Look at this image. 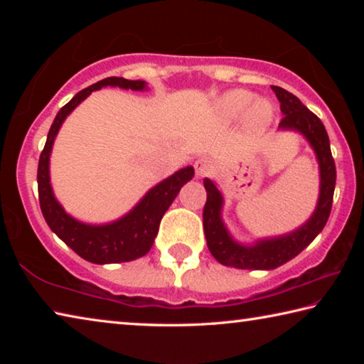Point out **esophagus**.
<instances>
[{"label":"esophagus","mask_w":364,"mask_h":364,"mask_svg":"<svg viewBox=\"0 0 364 364\" xmlns=\"http://www.w3.org/2000/svg\"><path fill=\"white\" fill-rule=\"evenodd\" d=\"M194 167H196V175L199 176V178L208 176V175L212 173V170H213V165H212V162L207 157H202V159L197 160Z\"/></svg>","instance_id":"esophagus-1"}]
</instances>
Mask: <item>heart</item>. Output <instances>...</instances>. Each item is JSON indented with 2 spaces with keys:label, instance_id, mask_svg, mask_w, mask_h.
Returning <instances> with one entry per match:
<instances>
[{
  "label": "heart",
  "instance_id": "heart-1",
  "mask_svg": "<svg viewBox=\"0 0 364 364\" xmlns=\"http://www.w3.org/2000/svg\"><path fill=\"white\" fill-rule=\"evenodd\" d=\"M218 112L226 120H237L245 114L249 127L263 128L273 119V109L263 100H255L254 95L244 90H232L220 97Z\"/></svg>",
  "mask_w": 364,
  "mask_h": 364
}]
</instances>
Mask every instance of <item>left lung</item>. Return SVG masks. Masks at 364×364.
<instances>
[{
    "mask_svg": "<svg viewBox=\"0 0 364 364\" xmlns=\"http://www.w3.org/2000/svg\"><path fill=\"white\" fill-rule=\"evenodd\" d=\"M276 97L281 102L282 120L279 132H295L304 136L315 152L319 168V196L311 217L297 230L281 234V236L257 239L252 244L236 241L228 231L221 217L223 210V194L217 184L205 178L204 186L207 191V202L204 207V232L207 247L210 254L225 267L239 269H274L281 264L297 257L306 245L313 242L324 225L328 223L332 197L336 188V164L331 154L328 132L323 122L308 110L297 96L289 93L279 86H271Z\"/></svg>",
    "mask_w": 364,
    "mask_h": 364,
    "instance_id": "obj_1",
    "label": "left lung"
}]
</instances>
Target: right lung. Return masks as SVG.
<instances>
[{"instance_id":"1","label":"right lung","mask_w":364,"mask_h":364,"mask_svg":"<svg viewBox=\"0 0 364 364\" xmlns=\"http://www.w3.org/2000/svg\"><path fill=\"white\" fill-rule=\"evenodd\" d=\"M104 86L147 91V83L144 80L109 77L77 93L59 110L51 128H49L45 149L40 156L38 175H36L40 207L48 226L75 254L85 258L86 262L96 264L132 262L139 257H144L152 247L164 213L168 210L180 189L194 176L193 167H184L175 171L173 175L165 178L164 181L157 183L156 186L147 191L143 199L130 212L110 221V223H85V221H80L67 213L54 196L51 176H49V157H51L54 139H56L64 120L73 112V109L80 102H83L93 91L101 90Z\"/></svg>"}]
</instances>
